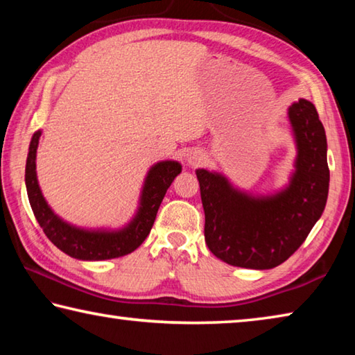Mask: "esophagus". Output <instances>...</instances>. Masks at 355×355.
<instances>
[{
	"mask_svg": "<svg viewBox=\"0 0 355 355\" xmlns=\"http://www.w3.org/2000/svg\"><path fill=\"white\" fill-rule=\"evenodd\" d=\"M202 161H203V153L200 150H191V152H188V155H186V163L189 166H199Z\"/></svg>",
	"mask_w": 355,
	"mask_h": 355,
	"instance_id": "esophagus-1",
	"label": "esophagus"
}]
</instances>
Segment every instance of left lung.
I'll return each mask as SVG.
<instances>
[{
  "label": "left lung",
  "instance_id": "obj_1",
  "mask_svg": "<svg viewBox=\"0 0 355 355\" xmlns=\"http://www.w3.org/2000/svg\"><path fill=\"white\" fill-rule=\"evenodd\" d=\"M296 159L284 189L254 196L225 175L197 169L205 211L208 249L232 266L271 269L288 260L305 241L326 208L329 166L326 131L316 107L300 98L288 107Z\"/></svg>",
  "mask_w": 355,
  "mask_h": 355
}]
</instances>
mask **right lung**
Here are the masks:
<instances>
[{"instance_id":"add662e5","label":"right lung","mask_w":355,"mask_h":355,"mask_svg":"<svg viewBox=\"0 0 355 355\" xmlns=\"http://www.w3.org/2000/svg\"><path fill=\"white\" fill-rule=\"evenodd\" d=\"M40 135V130L35 131L31 144H29L25 183L33 213L39 225L44 228L46 238L64 254L84 261L119 258L128 255L139 248L152 230L156 213H158L161 202L164 199L166 191L169 189L173 178L182 172V164L177 161H159V163L150 167L141 191L137 211L135 218L123 228H119V230H105V228L87 230V228L71 225L59 218L42 194L37 182V172H35V155H37Z\"/></svg>"}]
</instances>
